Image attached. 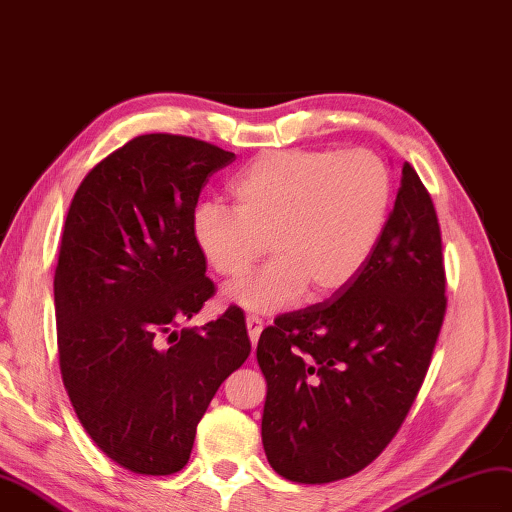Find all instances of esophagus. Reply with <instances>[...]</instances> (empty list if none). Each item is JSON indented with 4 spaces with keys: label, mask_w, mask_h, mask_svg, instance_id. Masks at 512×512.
<instances>
[{
    "label": "esophagus",
    "mask_w": 512,
    "mask_h": 512,
    "mask_svg": "<svg viewBox=\"0 0 512 512\" xmlns=\"http://www.w3.org/2000/svg\"><path fill=\"white\" fill-rule=\"evenodd\" d=\"M246 326H248V335H251V344H253V348H255L261 331H264V322H261L259 318H255V316H248V318H246Z\"/></svg>",
    "instance_id": "obj_1"
}]
</instances>
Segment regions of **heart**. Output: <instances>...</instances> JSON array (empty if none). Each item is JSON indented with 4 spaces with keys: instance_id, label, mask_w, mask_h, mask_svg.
Returning a JSON list of instances; mask_svg holds the SVG:
<instances>
[{
    "instance_id": "obj_1",
    "label": "heart",
    "mask_w": 512,
    "mask_h": 512,
    "mask_svg": "<svg viewBox=\"0 0 512 512\" xmlns=\"http://www.w3.org/2000/svg\"><path fill=\"white\" fill-rule=\"evenodd\" d=\"M235 209L203 203L192 238L207 266L240 279L227 290L251 313H274L300 296L326 300L355 281L381 238L391 177L372 151H274L257 157L231 186Z\"/></svg>"
}]
</instances>
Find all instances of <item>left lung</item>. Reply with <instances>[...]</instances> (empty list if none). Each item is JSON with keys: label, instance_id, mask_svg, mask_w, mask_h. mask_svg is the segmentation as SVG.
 I'll return each mask as SVG.
<instances>
[{"label": "left lung", "instance_id": "8db88e82", "mask_svg": "<svg viewBox=\"0 0 512 512\" xmlns=\"http://www.w3.org/2000/svg\"><path fill=\"white\" fill-rule=\"evenodd\" d=\"M441 251L435 205L404 162L396 203L359 277L261 333L257 363L268 383L261 441L279 476L342 480L396 437L448 305Z\"/></svg>", "mask_w": 512, "mask_h": 512}]
</instances>
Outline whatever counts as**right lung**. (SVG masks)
Segmentation results:
<instances>
[{
	"label": "right lung",
	"mask_w": 512,
	"mask_h": 512,
	"mask_svg": "<svg viewBox=\"0 0 512 512\" xmlns=\"http://www.w3.org/2000/svg\"><path fill=\"white\" fill-rule=\"evenodd\" d=\"M235 160L196 138L144 134L90 170L58 251L62 383L84 430L144 476L188 463L196 424L251 355L244 311L179 329L216 292L192 238L199 194Z\"/></svg>",
	"instance_id": "obj_1"
}]
</instances>
